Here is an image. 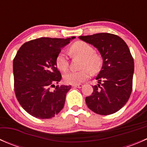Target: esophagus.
Wrapping results in <instances>:
<instances>
[{
    "instance_id": "34e87169",
    "label": "esophagus",
    "mask_w": 147,
    "mask_h": 147,
    "mask_svg": "<svg viewBox=\"0 0 147 147\" xmlns=\"http://www.w3.org/2000/svg\"><path fill=\"white\" fill-rule=\"evenodd\" d=\"M83 86V84H73L72 87H78V88H81Z\"/></svg>"
}]
</instances>
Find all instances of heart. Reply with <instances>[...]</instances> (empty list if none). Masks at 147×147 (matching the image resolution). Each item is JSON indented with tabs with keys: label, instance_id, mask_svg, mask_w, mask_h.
<instances>
[{
	"label": "heart",
	"instance_id": "heart-1",
	"mask_svg": "<svg viewBox=\"0 0 147 147\" xmlns=\"http://www.w3.org/2000/svg\"><path fill=\"white\" fill-rule=\"evenodd\" d=\"M72 57L82 58L80 67L82 68L78 71H70L64 75L65 82L70 84H78L83 82L90 77V70L92 73L100 70L102 64V56L90 44L83 41H78L69 48ZM56 66L61 72H65L69 68V60L66 55L60 53L56 57Z\"/></svg>",
	"mask_w": 147,
	"mask_h": 147
}]
</instances>
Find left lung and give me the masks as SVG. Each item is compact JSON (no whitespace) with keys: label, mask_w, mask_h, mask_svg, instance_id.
I'll list each match as a JSON object with an SVG mask.
<instances>
[{"label":"left lung","mask_w":147,"mask_h":147,"mask_svg":"<svg viewBox=\"0 0 147 147\" xmlns=\"http://www.w3.org/2000/svg\"><path fill=\"white\" fill-rule=\"evenodd\" d=\"M80 39L97 47L103 65L92 86L93 92L85 98L89 109L100 115L119 111L127 103L132 91L134 59L126 42L115 34L101 32L79 36Z\"/></svg>","instance_id":"1"}]
</instances>
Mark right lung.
Returning a JSON list of instances; mask_svg holds the SVG:
<instances>
[{"instance_id": "obj_1", "label": "right lung", "mask_w": 147, "mask_h": 147, "mask_svg": "<svg viewBox=\"0 0 147 147\" xmlns=\"http://www.w3.org/2000/svg\"><path fill=\"white\" fill-rule=\"evenodd\" d=\"M75 38H40L25 42L13 59L16 98L29 115L50 119L63 109L71 86L57 85L62 75L56 66L61 49ZM54 87L53 91L50 90Z\"/></svg>"}]
</instances>
